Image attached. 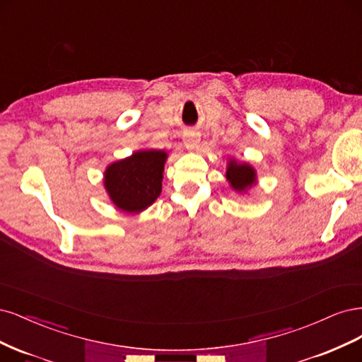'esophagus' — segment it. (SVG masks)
Here are the masks:
<instances>
[{"label":"esophagus","instance_id":"esophagus-1","mask_svg":"<svg viewBox=\"0 0 362 362\" xmlns=\"http://www.w3.org/2000/svg\"><path fill=\"white\" fill-rule=\"evenodd\" d=\"M198 144H200V135L194 131L185 132L183 135V146L188 150H197Z\"/></svg>","mask_w":362,"mask_h":362}]
</instances>
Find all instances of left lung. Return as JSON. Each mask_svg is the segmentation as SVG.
<instances>
[{
	"label": "left lung",
	"instance_id": "8db88e82",
	"mask_svg": "<svg viewBox=\"0 0 362 362\" xmlns=\"http://www.w3.org/2000/svg\"><path fill=\"white\" fill-rule=\"evenodd\" d=\"M226 177L230 186L236 192H247L250 188L257 182V174L255 170L245 162H238L235 159H230L227 164Z\"/></svg>",
	"mask_w": 362,
	"mask_h": 362
}]
</instances>
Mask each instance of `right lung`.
Returning <instances> with one entry per match:
<instances>
[{"instance_id": "right-lung-1", "label": "right lung", "mask_w": 362, "mask_h": 362, "mask_svg": "<svg viewBox=\"0 0 362 362\" xmlns=\"http://www.w3.org/2000/svg\"><path fill=\"white\" fill-rule=\"evenodd\" d=\"M165 160L164 150H139L108 165L103 185L115 207L126 214H138L153 204L162 191Z\"/></svg>"}]
</instances>
